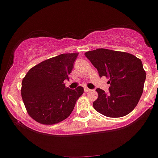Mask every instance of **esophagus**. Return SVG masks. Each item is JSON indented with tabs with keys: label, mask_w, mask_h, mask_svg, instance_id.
<instances>
[{
	"label": "esophagus",
	"mask_w": 158,
	"mask_h": 158,
	"mask_svg": "<svg viewBox=\"0 0 158 158\" xmlns=\"http://www.w3.org/2000/svg\"><path fill=\"white\" fill-rule=\"evenodd\" d=\"M84 90H85V92H89V91H90V89L87 88V87H84Z\"/></svg>",
	"instance_id": "obj_1"
}]
</instances>
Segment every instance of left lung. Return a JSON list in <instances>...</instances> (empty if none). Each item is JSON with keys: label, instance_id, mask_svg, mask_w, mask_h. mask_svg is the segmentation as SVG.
I'll return each instance as SVG.
<instances>
[{"label": "left lung", "instance_id": "8db88e82", "mask_svg": "<svg viewBox=\"0 0 158 158\" xmlns=\"http://www.w3.org/2000/svg\"><path fill=\"white\" fill-rule=\"evenodd\" d=\"M98 70L100 77H109V91L97 88L98 98L93 106L110 118H120L135 108L143 92L146 74L138 58L123 52L98 48L85 53Z\"/></svg>", "mask_w": 158, "mask_h": 158}]
</instances>
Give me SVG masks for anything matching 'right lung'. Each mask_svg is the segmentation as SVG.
Returning a JSON list of instances; mask_svg holds the SVG:
<instances>
[{
	"label": "right lung",
	"mask_w": 158,
	"mask_h": 158,
	"mask_svg": "<svg viewBox=\"0 0 158 158\" xmlns=\"http://www.w3.org/2000/svg\"><path fill=\"white\" fill-rule=\"evenodd\" d=\"M79 53L61 54L40 63L28 71L22 80L21 96L28 114L44 125L64 120L75 107L84 89L68 88L64 83Z\"/></svg>",
	"instance_id": "1"
}]
</instances>
